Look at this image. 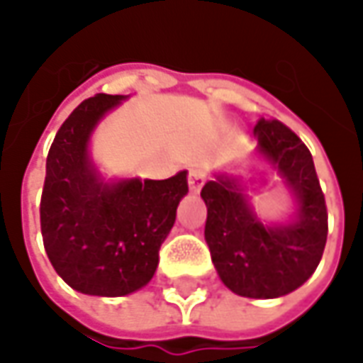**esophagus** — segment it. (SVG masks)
I'll return each instance as SVG.
<instances>
[{
    "label": "esophagus",
    "instance_id": "esophagus-1",
    "mask_svg": "<svg viewBox=\"0 0 363 363\" xmlns=\"http://www.w3.org/2000/svg\"><path fill=\"white\" fill-rule=\"evenodd\" d=\"M206 181V174L202 169H192L189 172V186H191L192 192H199L202 189V184Z\"/></svg>",
    "mask_w": 363,
    "mask_h": 363
}]
</instances>
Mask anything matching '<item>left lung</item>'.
I'll return each instance as SVG.
<instances>
[{
  "mask_svg": "<svg viewBox=\"0 0 363 363\" xmlns=\"http://www.w3.org/2000/svg\"><path fill=\"white\" fill-rule=\"evenodd\" d=\"M258 150L286 179L298 201L288 226L262 224L238 184L218 177L202 186L206 204L204 238L226 288L246 298H278L302 286L322 260L328 238L326 199L312 152L278 119L256 123Z\"/></svg>",
  "mask_w": 363,
  "mask_h": 363,
  "instance_id": "obj_1",
  "label": "left lung"
}]
</instances>
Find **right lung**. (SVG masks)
I'll return each instance as SVG.
<instances>
[{"label":"right lung","instance_id":"right-lung-1","mask_svg":"<svg viewBox=\"0 0 363 363\" xmlns=\"http://www.w3.org/2000/svg\"><path fill=\"white\" fill-rule=\"evenodd\" d=\"M121 99L105 93L85 99L59 127L47 155L39 204L43 246L55 272L83 294L125 296L147 284L189 192L186 171L164 181H99L89 135Z\"/></svg>","mask_w":363,"mask_h":363}]
</instances>
